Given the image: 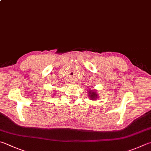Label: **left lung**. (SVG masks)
<instances>
[{
	"mask_svg": "<svg viewBox=\"0 0 151 151\" xmlns=\"http://www.w3.org/2000/svg\"><path fill=\"white\" fill-rule=\"evenodd\" d=\"M88 94H89L88 95L89 97L91 98V100H94L97 98L98 94H96V92L94 90H90Z\"/></svg>",
	"mask_w": 151,
	"mask_h": 151,
	"instance_id": "obj_1",
	"label": "left lung"
}]
</instances>
